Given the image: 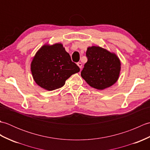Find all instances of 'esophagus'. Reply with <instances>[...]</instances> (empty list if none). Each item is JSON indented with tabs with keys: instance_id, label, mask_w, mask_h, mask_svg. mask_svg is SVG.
I'll list each match as a JSON object with an SVG mask.
<instances>
[{
	"instance_id": "34e87169",
	"label": "esophagus",
	"mask_w": 150,
	"mask_h": 150,
	"mask_svg": "<svg viewBox=\"0 0 150 150\" xmlns=\"http://www.w3.org/2000/svg\"><path fill=\"white\" fill-rule=\"evenodd\" d=\"M77 64V66L79 67V68H80V69H81V68H82V63H81V62H78V63Z\"/></svg>"
}]
</instances>
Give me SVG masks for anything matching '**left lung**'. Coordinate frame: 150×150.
I'll return each instance as SVG.
<instances>
[{"label":"left lung","mask_w":150,"mask_h":150,"mask_svg":"<svg viewBox=\"0 0 150 150\" xmlns=\"http://www.w3.org/2000/svg\"><path fill=\"white\" fill-rule=\"evenodd\" d=\"M88 61L81 75L91 87L103 90L113 86L119 78L121 64L115 53L100 46L88 47Z\"/></svg>","instance_id":"obj_1"}]
</instances>
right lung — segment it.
<instances>
[{
    "instance_id": "add662e5",
    "label": "right lung",
    "mask_w": 150,
    "mask_h": 150,
    "mask_svg": "<svg viewBox=\"0 0 150 150\" xmlns=\"http://www.w3.org/2000/svg\"><path fill=\"white\" fill-rule=\"evenodd\" d=\"M80 68L71 61L61 43L44 44L31 62V71L35 82L46 90L52 91L63 86L66 81Z\"/></svg>"
}]
</instances>
